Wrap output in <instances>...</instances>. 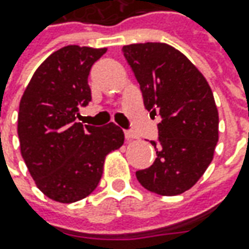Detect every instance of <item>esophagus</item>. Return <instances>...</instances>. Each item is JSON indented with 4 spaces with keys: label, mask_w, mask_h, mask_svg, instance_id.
Returning <instances> with one entry per match:
<instances>
[{
    "label": "esophagus",
    "mask_w": 249,
    "mask_h": 249,
    "mask_svg": "<svg viewBox=\"0 0 249 249\" xmlns=\"http://www.w3.org/2000/svg\"><path fill=\"white\" fill-rule=\"evenodd\" d=\"M124 137H126V140L139 139V136L134 131H130V130H124Z\"/></svg>",
    "instance_id": "obj_1"
}]
</instances>
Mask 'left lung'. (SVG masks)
<instances>
[{
  "label": "left lung",
  "instance_id": "1",
  "mask_svg": "<svg viewBox=\"0 0 249 249\" xmlns=\"http://www.w3.org/2000/svg\"><path fill=\"white\" fill-rule=\"evenodd\" d=\"M144 98L145 109L160 116L155 162L136 172L140 184L159 196L190 190L213 159L219 113L209 84L184 53L165 43L122 48Z\"/></svg>",
  "mask_w": 249,
  "mask_h": 249
}]
</instances>
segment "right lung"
Instances as JSON below:
<instances>
[{
  "instance_id": "obj_1",
  "label": "right lung",
  "mask_w": 249,
  "mask_h": 249,
  "mask_svg": "<svg viewBox=\"0 0 249 249\" xmlns=\"http://www.w3.org/2000/svg\"><path fill=\"white\" fill-rule=\"evenodd\" d=\"M107 48L68 45L34 72L19 104L18 136L30 175L44 196L72 204L97 188L105 157L123 145L116 124L94 127L76 122L89 105V74Z\"/></svg>"
}]
</instances>
